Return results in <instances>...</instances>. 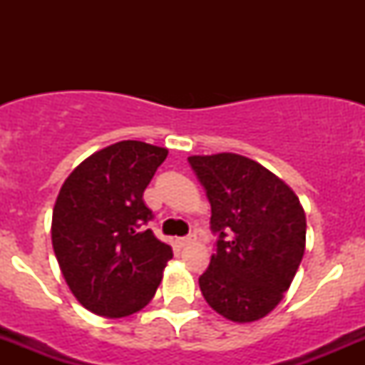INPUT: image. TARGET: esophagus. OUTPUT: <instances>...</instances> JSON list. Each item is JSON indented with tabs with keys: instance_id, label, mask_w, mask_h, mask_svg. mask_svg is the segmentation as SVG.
I'll list each match as a JSON object with an SVG mask.
<instances>
[{
	"instance_id": "obj_1",
	"label": "esophagus",
	"mask_w": 365,
	"mask_h": 365,
	"mask_svg": "<svg viewBox=\"0 0 365 365\" xmlns=\"http://www.w3.org/2000/svg\"><path fill=\"white\" fill-rule=\"evenodd\" d=\"M194 240H196V237H194V235H189V237L176 238V244H178V247H187V245L192 244Z\"/></svg>"
}]
</instances>
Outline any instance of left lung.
I'll use <instances>...</instances> for the list:
<instances>
[{"instance_id": "1", "label": "left lung", "mask_w": 365, "mask_h": 365, "mask_svg": "<svg viewBox=\"0 0 365 365\" xmlns=\"http://www.w3.org/2000/svg\"><path fill=\"white\" fill-rule=\"evenodd\" d=\"M212 206L215 254L200 277L210 307L249 323L288 292L305 251V213L281 178L237 153L189 157Z\"/></svg>"}]
</instances>
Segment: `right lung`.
<instances>
[{"label":"right lung","instance_id":"add662e5","mask_svg":"<svg viewBox=\"0 0 365 365\" xmlns=\"http://www.w3.org/2000/svg\"><path fill=\"white\" fill-rule=\"evenodd\" d=\"M168 150L120 141L81 162L53 210V247L73 297L98 316L141 311L173 257L145 224L153 213L143 192Z\"/></svg>","mask_w":365,"mask_h":365}]
</instances>
